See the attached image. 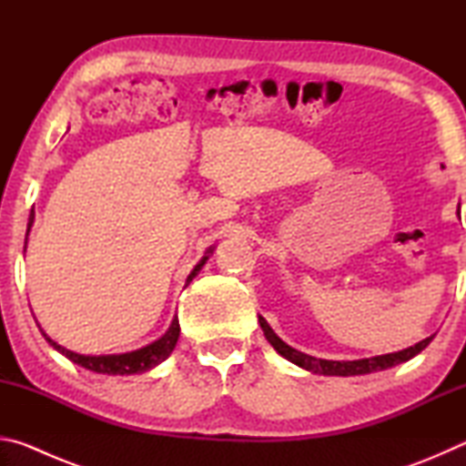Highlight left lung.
<instances>
[{
	"mask_svg": "<svg viewBox=\"0 0 466 466\" xmlns=\"http://www.w3.org/2000/svg\"><path fill=\"white\" fill-rule=\"evenodd\" d=\"M258 322H261V329L267 337V341L273 345V350L278 351L279 356L291 361V364L309 370V372L322 374V376H360V374L378 372V370H386V368H392L397 364H403V361L411 360L417 356V353L423 351L433 339V335H431L428 339H423V341L415 343L413 347H407V350L397 351V353H386V356L353 360V361H333V360L312 358V356H309V353L294 350V347H289L286 341H281V339L273 333V329L267 325V320L263 317H258Z\"/></svg>",
	"mask_w": 466,
	"mask_h": 466,
	"instance_id": "left-lung-1",
	"label": "left lung"
}]
</instances>
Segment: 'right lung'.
<instances>
[{
  "instance_id": "add662e5",
  "label": "right lung",
  "mask_w": 466,
  "mask_h": 466,
  "mask_svg": "<svg viewBox=\"0 0 466 466\" xmlns=\"http://www.w3.org/2000/svg\"><path fill=\"white\" fill-rule=\"evenodd\" d=\"M33 219H35V214L28 218V232H30V226H33ZM28 232H26V238H28ZM25 250H26V247H25ZM208 252H211V248ZM208 258L209 257L205 255L201 261L195 265V269L187 278V286L193 281L195 275L201 271V267L205 265ZM43 335H45L46 341H49V345H53L55 350L63 353V356H66L67 360H72L74 364H77V366H82L86 370H92V372H98V374L129 376V374H144V372H147V370H152L157 364H162V361L170 356L172 350H175V345L178 341V335H180V325H178V319L175 317V320H172V325L168 327L167 333L157 339V341L141 347V350H136V351L116 353V356H82V353L69 351V350H66V347H61L59 343H55L46 333H43Z\"/></svg>"
}]
</instances>
